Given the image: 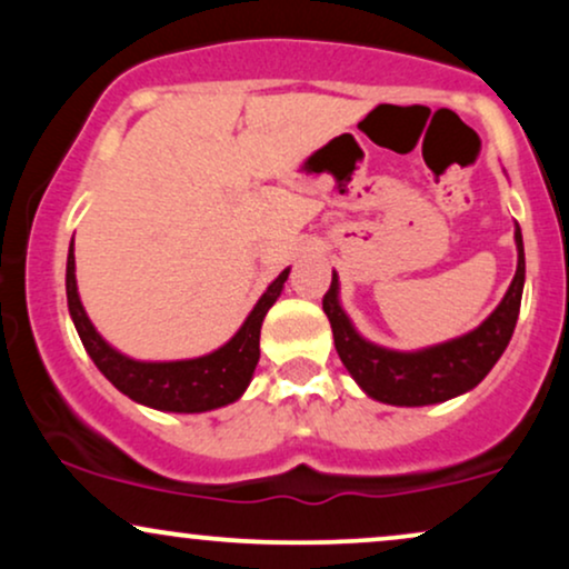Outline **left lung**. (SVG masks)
Masks as SVG:
<instances>
[{
    "mask_svg": "<svg viewBox=\"0 0 569 569\" xmlns=\"http://www.w3.org/2000/svg\"><path fill=\"white\" fill-rule=\"evenodd\" d=\"M516 251L519 264L498 310L471 335L436 345L417 352H398L371 345L352 329L350 318L339 307V280L331 276L329 291L323 293V312L329 316L335 345L345 369L371 398L393 407H428L471 390L498 363L502 350L511 342L525 289V243L516 227Z\"/></svg>",
    "mask_w": 569,
    "mask_h": 569,
    "instance_id": "1",
    "label": "left lung"
}]
</instances>
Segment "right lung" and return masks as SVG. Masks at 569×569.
<instances>
[{"mask_svg": "<svg viewBox=\"0 0 569 569\" xmlns=\"http://www.w3.org/2000/svg\"><path fill=\"white\" fill-rule=\"evenodd\" d=\"M289 270L267 286L251 316L240 326L224 348L208 352L202 358H189V361H133V358L117 352L112 345H107L101 335L93 329L90 318L84 316V307L77 293L74 278V243L69 246L67 259V299L71 321L77 326L84 350L90 352L93 363L101 369V375L114 385L120 393H126L143 407L162 409V411H208L227 407L238 401L243 390L251 382L253 369L259 363V331L262 321L276 299L283 291Z\"/></svg>", "mask_w": 569, "mask_h": 569, "instance_id": "right-lung-1", "label": "right lung"}]
</instances>
